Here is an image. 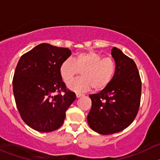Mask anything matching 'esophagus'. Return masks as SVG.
<instances>
[{"label": "esophagus", "instance_id": "1", "mask_svg": "<svg viewBox=\"0 0 160 160\" xmlns=\"http://www.w3.org/2000/svg\"><path fill=\"white\" fill-rule=\"evenodd\" d=\"M77 98H80V97H82V96H83V94H82V93H77Z\"/></svg>", "mask_w": 160, "mask_h": 160}]
</instances>
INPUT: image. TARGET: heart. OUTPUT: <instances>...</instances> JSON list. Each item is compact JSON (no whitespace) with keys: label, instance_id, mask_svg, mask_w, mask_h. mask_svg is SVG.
I'll use <instances>...</instances> for the list:
<instances>
[{"label":"heart","instance_id":"b5f03b06","mask_svg":"<svg viewBox=\"0 0 160 160\" xmlns=\"http://www.w3.org/2000/svg\"><path fill=\"white\" fill-rule=\"evenodd\" d=\"M116 70V63L111 56L103 57L94 51L79 52L75 57L61 63L59 73L66 83H69L81 71L82 77L68 84L70 90L80 93L90 90H101L111 83Z\"/></svg>","mask_w":160,"mask_h":160}]
</instances>
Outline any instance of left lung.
Instances as JSON below:
<instances>
[{
    "mask_svg": "<svg viewBox=\"0 0 160 160\" xmlns=\"http://www.w3.org/2000/svg\"><path fill=\"white\" fill-rule=\"evenodd\" d=\"M111 56L116 70L111 83L89 96L92 107L88 125L101 135L116 133L129 126L138 114L141 100V78L133 59L116 47L111 49Z\"/></svg>",
    "mask_w": 160,
    "mask_h": 160,
    "instance_id": "left-lung-1",
    "label": "left lung"
}]
</instances>
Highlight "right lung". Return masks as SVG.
Masks as SVG:
<instances>
[{"mask_svg": "<svg viewBox=\"0 0 160 160\" xmlns=\"http://www.w3.org/2000/svg\"><path fill=\"white\" fill-rule=\"evenodd\" d=\"M70 55L67 48L42 43L18 62L12 82L16 105L22 120L38 132L61 127L66 111L75 101V93L67 89L59 73L61 63Z\"/></svg>", "mask_w": 160, "mask_h": 160, "instance_id": "right-lung-1", "label": "right lung"}]
</instances>
